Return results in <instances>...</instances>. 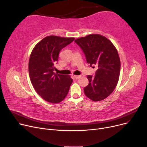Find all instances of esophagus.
<instances>
[{"mask_svg": "<svg viewBox=\"0 0 147 147\" xmlns=\"http://www.w3.org/2000/svg\"><path fill=\"white\" fill-rule=\"evenodd\" d=\"M74 77L76 79H79V78H80L81 76H76V75H75V76H74Z\"/></svg>", "mask_w": 147, "mask_h": 147, "instance_id": "esophagus-1", "label": "esophagus"}]
</instances>
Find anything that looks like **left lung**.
Listing matches in <instances>:
<instances>
[{"instance_id": "8db88e82", "label": "left lung", "mask_w": 147, "mask_h": 147, "mask_svg": "<svg viewBox=\"0 0 147 147\" xmlns=\"http://www.w3.org/2000/svg\"><path fill=\"white\" fill-rule=\"evenodd\" d=\"M85 54L88 63L98 66L95 76L88 75L89 84L84 88L86 96L93 101L109 96L118 83L120 60L117 49L107 37L91 34L75 40Z\"/></svg>"}]
</instances>
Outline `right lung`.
<instances>
[{
    "label": "right lung",
    "mask_w": 147,
    "mask_h": 147,
    "mask_svg": "<svg viewBox=\"0 0 147 147\" xmlns=\"http://www.w3.org/2000/svg\"><path fill=\"white\" fill-rule=\"evenodd\" d=\"M74 37L48 36L37 43L28 62V72L32 85L46 101L58 104L66 97L73 79L70 76L55 74V64L59 53L71 43Z\"/></svg>",
    "instance_id": "obj_1"
}]
</instances>
